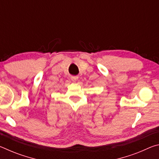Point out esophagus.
<instances>
[{
	"mask_svg": "<svg viewBox=\"0 0 159 159\" xmlns=\"http://www.w3.org/2000/svg\"><path fill=\"white\" fill-rule=\"evenodd\" d=\"M71 79L73 82H76L78 79H79V77H78V76H71Z\"/></svg>",
	"mask_w": 159,
	"mask_h": 159,
	"instance_id": "1",
	"label": "esophagus"
}]
</instances>
